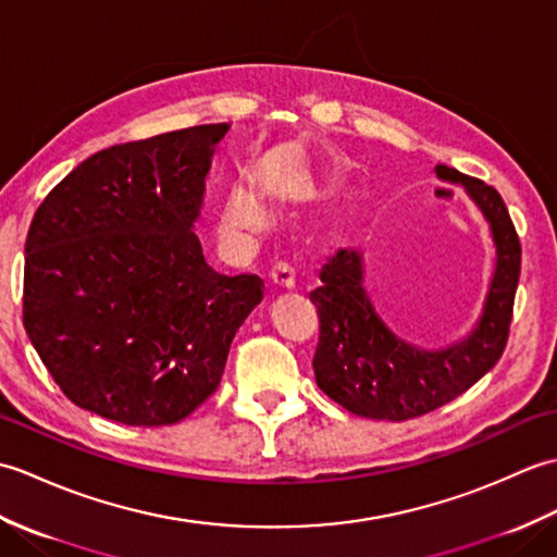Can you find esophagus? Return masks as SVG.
Masks as SVG:
<instances>
[{
    "label": "esophagus",
    "instance_id": "34e87169",
    "mask_svg": "<svg viewBox=\"0 0 557 557\" xmlns=\"http://www.w3.org/2000/svg\"><path fill=\"white\" fill-rule=\"evenodd\" d=\"M268 285L275 292H285L294 287V270L285 260H277L272 263V268L268 270Z\"/></svg>",
    "mask_w": 557,
    "mask_h": 557
}]
</instances>
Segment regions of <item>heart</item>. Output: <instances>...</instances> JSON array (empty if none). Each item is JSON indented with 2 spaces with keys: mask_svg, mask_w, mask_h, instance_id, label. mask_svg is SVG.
I'll list each match as a JSON object with an SVG mask.
<instances>
[{
  "mask_svg": "<svg viewBox=\"0 0 557 557\" xmlns=\"http://www.w3.org/2000/svg\"><path fill=\"white\" fill-rule=\"evenodd\" d=\"M251 188L258 196L268 194V184L263 180V174H251ZM222 227L224 232L236 234V236L256 234L260 227H263V210L258 208V203L251 196L236 188V191L230 194L227 203L222 208Z\"/></svg>",
  "mask_w": 557,
  "mask_h": 557,
  "instance_id": "heart-1",
  "label": "heart"
}]
</instances>
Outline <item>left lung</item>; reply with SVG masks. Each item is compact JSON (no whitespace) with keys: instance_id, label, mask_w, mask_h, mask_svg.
I'll return each instance as SVG.
<instances>
[{"instance_id":"8db88e82","label":"left lung","mask_w":557,"mask_h":557,"mask_svg":"<svg viewBox=\"0 0 557 557\" xmlns=\"http://www.w3.org/2000/svg\"><path fill=\"white\" fill-rule=\"evenodd\" d=\"M437 176L467 188L488 220L495 270L483 313L471 335L447 349L425 351L389 333L363 289L361 256L342 248L321 270L311 292L321 335L313 354L315 383L347 411L366 419L423 417L474 385L503 357L510 335L522 246L505 200L493 186L437 164Z\"/></svg>"}]
</instances>
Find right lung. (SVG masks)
<instances>
[{
  "label": "right lung",
  "mask_w": 557,
  "mask_h": 557,
  "mask_svg": "<svg viewBox=\"0 0 557 557\" xmlns=\"http://www.w3.org/2000/svg\"><path fill=\"white\" fill-rule=\"evenodd\" d=\"M230 124L104 148L35 210L23 325L76 407L172 425L215 393L263 280L212 270L194 234Z\"/></svg>",
  "instance_id": "obj_1"
}]
</instances>
